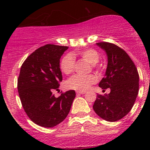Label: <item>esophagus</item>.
<instances>
[{
    "label": "esophagus",
    "instance_id": "1",
    "mask_svg": "<svg viewBox=\"0 0 150 150\" xmlns=\"http://www.w3.org/2000/svg\"><path fill=\"white\" fill-rule=\"evenodd\" d=\"M77 95H80V94H84L86 93V91H76Z\"/></svg>",
    "mask_w": 150,
    "mask_h": 150
}]
</instances>
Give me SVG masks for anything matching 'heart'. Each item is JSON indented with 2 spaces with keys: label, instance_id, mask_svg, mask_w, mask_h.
Masks as SVG:
<instances>
[{
  "label": "heart",
  "instance_id": "1",
  "mask_svg": "<svg viewBox=\"0 0 150 150\" xmlns=\"http://www.w3.org/2000/svg\"><path fill=\"white\" fill-rule=\"evenodd\" d=\"M79 56L86 62L90 63L93 67H96V63L99 61V55L98 52L93 49L83 50L68 54L63 57L60 63V68L62 72L65 75L72 73L75 69V59L73 57ZM97 77L95 75H91L83 76V75H75L69 78L66 83L67 87L69 89L78 91H85L91 87L92 84L96 82Z\"/></svg>",
  "mask_w": 150,
  "mask_h": 150
}]
</instances>
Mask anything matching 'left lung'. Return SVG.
Wrapping results in <instances>:
<instances>
[{
    "mask_svg": "<svg viewBox=\"0 0 150 150\" xmlns=\"http://www.w3.org/2000/svg\"><path fill=\"white\" fill-rule=\"evenodd\" d=\"M106 52L107 67L99 86L110 93L97 94L93 109L104 120L115 122L125 117L132 109L139 93L138 71L123 49L107 42L96 43Z\"/></svg>",
    "mask_w": 150,
    "mask_h": 150,
    "instance_id": "1",
    "label": "left lung"
}]
</instances>
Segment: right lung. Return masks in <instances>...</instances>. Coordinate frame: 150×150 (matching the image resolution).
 <instances>
[{
    "mask_svg": "<svg viewBox=\"0 0 150 150\" xmlns=\"http://www.w3.org/2000/svg\"><path fill=\"white\" fill-rule=\"evenodd\" d=\"M67 46L47 44L38 48L21 67L17 88L22 107L37 125L51 128L69 114L75 91L69 90L55 97L62 81L59 62Z\"/></svg>",
    "mask_w": 150,
    "mask_h": 150,
    "instance_id": "right-lung-1",
    "label": "right lung"
}]
</instances>
